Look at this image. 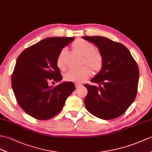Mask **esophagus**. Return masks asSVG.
<instances>
[{"label":"esophagus","instance_id":"esophagus-1","mask_svg":"<svg viewBox=\"0 0 152 152\" xmlns=\"http://www.w3.org/2000/svg\"><path fill=\"white\" fill-rule=\"evenodd\" d=\"M75 86H76V88H79L80 87L82 86V84H79V83H76L75 84Z\"/></svg>","mask_w":152,"mask_h":152}]
</instances>
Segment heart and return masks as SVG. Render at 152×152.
I'll return each mask as SVG.
<instances>
[{"instance_id": "1", "label": "heart", "mask_w": 152, "mask_h": 152, "mask_svg": "<svg viewBox=\"0 0 152 152\" xmlns=\"http://www.w3.org/2000/svg\"><path fill=\"white\" fill-rule=\"evenodd\" d=\"M72 48L74 51L83 57L82 66H87L96 74L101 71L104 65V58L100 52L95 50L94 45L83 39H79L73 43ZM65 55L66 51L65 49H63L59 52L56 59V65L61 70H64L66 68ZM87 67L84 66L77 70H69L64 75V80L70 82H83L91 75V70Z\"/></svg>"}]
</instances>
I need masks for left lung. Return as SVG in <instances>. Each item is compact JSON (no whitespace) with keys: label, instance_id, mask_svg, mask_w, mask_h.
<instances>
[{"label":"left lung","instance_id":"obj_1","mask_svg":"<svg viewBox=\"0 0 152 152\" xmlns=\"http://www.w3.org/2000/svg\"><path fill=\"white\" fill-rule=\"evenodd\" d=\"M83 38L96 45L104 58L101 71L91 80L99 87L84 85L88 91L85 98L86 107L98 118H118L135 99L139 77L137 63L122 43L101 36Z\"/></svg>","mask_w":152,"mask_h":152}]
</instances>
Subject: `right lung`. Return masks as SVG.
<instances>
[{
  "instance_id": "right-lung-1",
  "label": "right lung",
  "mask_w": 152,
  "mask_h": 152,
  "mask_svg": "<svg viewBox=\"0 0 152 152\" xmlns=\"http://www.w3.org/2000/svg\"><path fill=\"white\" fill-rule=\"evenodd\" d=\"M75 37H48L26 48L19 55L12 75V86L17 103L28 115L45 121L58 114L75 83L66 82L55 87L62 76L56 59L63 48Z\"/></svg>"
}]
</instances>
